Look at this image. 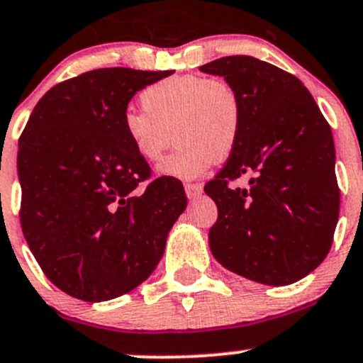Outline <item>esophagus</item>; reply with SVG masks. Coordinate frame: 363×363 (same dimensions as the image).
Instances as JSON below:
<instances>
[{
	"label": "esophagus",
	"mask_w": 363,
	"mask_h": 363,
	"mask_svg": "<svg viewBox=\"0 0 363 363\" xmlns=\"http://www.w3.org/2000/svg\"><path fill=\"white\" fill-rule=\"evenodd\" d=\"M202 185L201 183H186L185 185V194L186 197L190 199V201H196V199H199L202 196Z\"/></svg>",
	"instance_id": "obj_1"
}]
</instances>
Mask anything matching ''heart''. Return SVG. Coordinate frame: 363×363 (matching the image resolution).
Listing matches in <instances>:
<instances>
[{"mask_svg": "<svg viewBox=\"0 0 363 363\" xmlns=\"http://www.w3.org/2000/svg\"><path fill=\"white\" fill-rule=\"evenodd\" d=\"M145 111H126L123 130L140 159L157 162L173 142L178 145L157 167L162 177L192 180L239 145L244 104L225 79L199 74L171 76L142 91Z\"/></svg>", "mask_w": 363, "mask_h": 363, "instance_id": "heart-1", "label": "heart"}]
</instances>
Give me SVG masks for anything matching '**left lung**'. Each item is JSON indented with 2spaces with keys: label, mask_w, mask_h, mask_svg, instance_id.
<instances>
[{
  "label": "left lung",
  "mask_w": 363,
  "mask_h": 363,
  "mask_svg": "<svg viewBox=\"0 0 363 363\" xmlns=\"http://www.w3.org/2000/svg\"><path fill=\"white\" fill-rule=\"evenodd\" d=\"M199 69L225 77L244 104L239 145L204 186L218 206L213 256L264 286L298 282L325 259L337 225L330 126L301 81L268 62L233 55ZM240 176L245 189L228 186Z\"/></svg>",
  "instance_id": "8db88e82"
}]
</instances>
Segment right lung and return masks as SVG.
I'll return each mask as SVG.
<instances>
[{"instance_id": "obj_1", "label": "right lung", "mask_w": 363, "mask_h": 363, "mask_svg": "<svg viewBox=\"0 0 363 363\" xmlns=\"http://www.w3.org/2000/svg\"><path fill=\"white\" fill-rule=\"evenodd\" d=\"M174 71L96 69L57 84L18 140L22 232L60 291L100 303L133 291L164 255L185 211L183 185L150 177L123 130L136 91Z\"/></svg>"}]
</instances>
